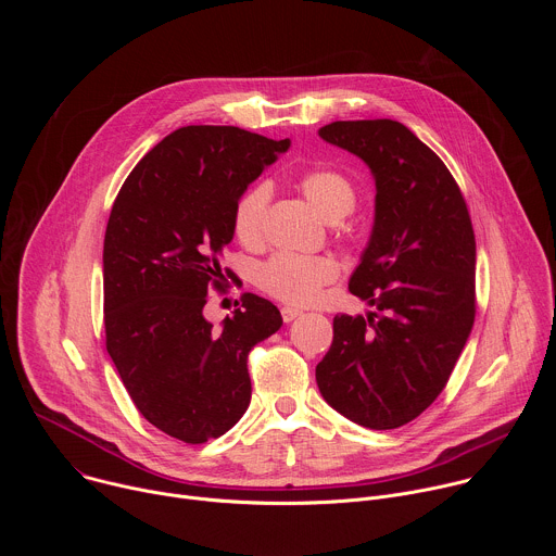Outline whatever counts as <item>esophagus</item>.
<instances>
[{"mask_svg":"<svg viewBox=\"0 0 556 556\" xmlns=\"http://www.w3.org/2000/svg\"><path fill=\"white\" fill-rule=\"evenodd\" d=\"M281 316H283L286 324H290V321L296 319V316H301V309H299V307H292V305H283V307H281Z\"/></svg>","mask_w":556,"mask_h":556,"instance_id":"1","label":"esophagus"}]
</instances>
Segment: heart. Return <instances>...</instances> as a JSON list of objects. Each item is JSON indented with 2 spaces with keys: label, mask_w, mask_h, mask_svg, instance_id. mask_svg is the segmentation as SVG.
I'll use <instances>...</instances> for the list:
<instances>
[{
  "label": "heart",
  "mask_w": 556,
  "mask_h": 556,
  "mask_svg": "<svg viewBox=\"0 0 556 556\" xmlns=\"http://www.w3.org/2000/svg\"><path fill=\"white\" fill-rule=\"evenodd\" d=\"M301 195L321 217L337 222L350 215L356 206V187L337 169H307L294 180ZM270 200V189L264 182L251 185L232 206V232L244 247H255L262 240L264 217ZM339 266L328 255H292L277 253L257 268V286L268 294L305 305L319 296L321 288L332 283Z\"/></svg>",
  "instance_id": "1"
}]
</instances>
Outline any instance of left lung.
I'll list each match as a JSON object with an SVG mask.
<instances>
[{"label": "left lung", "instance_id": "1", "mask_svg": "<svg viewBox=\"0 0 556 556\" xmlns=\"http://www.w3.org/2000/svg\"><path fill=\"white\" fill-rule=\"evenodd\" d=\"M319 136L376 180L369 244L350 292L378 312L334 316L316 365L326 403L367 429H399L444 389L475 321V235L440 157L391 118L337 121Z\"/></svg>", "mask_w": 556, "mask_h": 556}]
</instances>
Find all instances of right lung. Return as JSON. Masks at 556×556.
<instances>
[{
  "label": "right lung",
  "instance_id": "add662e5",
  "mask_svg": "<svg viewBox=\"0 0 556 556\" xmlns=\"http://www.w3.org/2000/svg\"><path fill=\"white\" fill-rule=\"evenodd\" d=\"M288 147L240 127H180L114 200L103 244L105 345L144 420L187 444L219 438L244 416L249 352L283 324L251 292L217 330L204 305L224 281L219 255L237 198Z\"/></svg>",
  "mask_w": 556,
  "mask_h": 556
}]
</instances>
